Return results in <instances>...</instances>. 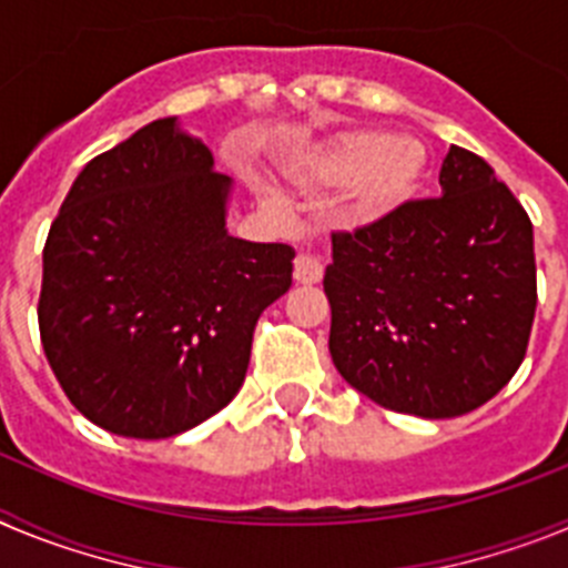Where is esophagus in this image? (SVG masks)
<instances>
[{
	"mask_svg": "<svg viewBox=\"0 0 568 568\" xmlns=\"http://www.w3.org/2000/svg\"><path fill=\"white\" fill-rule=\"evenodd\" d=\"M321 275H324V267H321V261H315L313 255H298L295 258V281L298 284H318Z\"/></svg>",
	"mask_w": 568,
	"mask_h": 568,
	"instance_id": "esophagus-1",
	"label": "esophagus"
}]
</instances>
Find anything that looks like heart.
I'll list each match as a JSON object with an SVG mask.
<instances>
[{"label":"heart","instance_id":"obj_1","mask_svg":"<svg viewBox=\"0 0 568 568\" xmlns=\"http://www.w3.org/2000/svg\"><path fill=\"white\" fill-rule=\"evenodd\" d=\"M426 164V148L413 135L346 130L298 159L295 173L324 187L344 184L338 222L366 227L389 219L413 199L424 182Z\"/></svg>","mask_w":568,"mask_h":568}]
</instances>
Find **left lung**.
I'll use <instances>...</instances> for the list:
<instances>
[{
    "label": "left lung",
    "instance_id": "left-lung-1",
    "mask_svg": "<svg viewBox=\"0 0 568 568\" xmlns=\"http://www.w3.org/2000/svg\"><path fill=\"white\" fill-rule=\"evenodd\" d=\"M324 293L346 384L393 413L466 415L524 364L538 307L529 215L480 155L453 144L440 195L335 230Z\"/></svg>",
    "mask_w": 568,
    "mask_h": 568
}]
</instances>
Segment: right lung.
<instances>
[{
  "label": "right lung",
  "mask_w": 568,
  "mask_h": 568,
  "mask_svg": "<svg viewBox=\"0 0 568 568\" xmlns=\"http://www.w3.org/2000/svg\"><path fill=\"white\" fill-rule=\"evenodd\" d=\"M227 193L207 144L159 119L90 159L64 195L44 241L39 335L70 404L108 433L173 438L244 384L295 250L233 239Z\"/></svg>",
  "instance_id": "add662e5"
}]
</instances>
